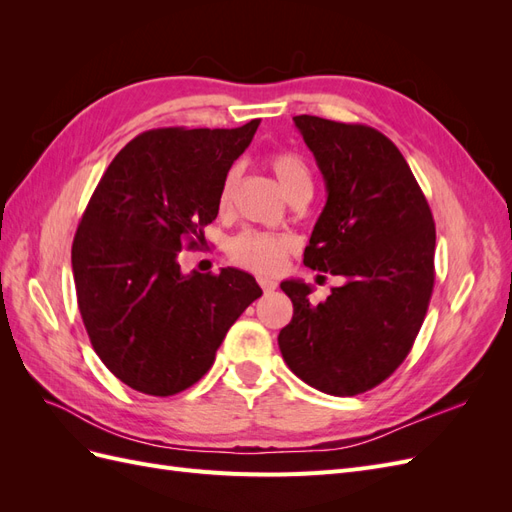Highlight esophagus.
Instances as JSON below:
<instances>
[{
	"label": "esophagus",
	"instance_id": "34e87169",
	"mask_svg": "<svg viewBox=\"0 0 512 512\" xmlns=\"http://www.w3.org/2000/svg\"><path fill=\"white\" fill-rule=\"evenodd\" d=\"M258 284H260V288L265 290V292H271V290H275V288H277V282H273V280H267V277H260Z\"/></svg>",
	"mask_w": 512,
	"mask_h": 512
}]
</instances>
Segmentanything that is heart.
Masks as SVG:
<instances>
[{
	"instance_id": "1",
	"label": "heart",
	"mask_w": 512,
	"mask_h": 512,
	"mask_svg": "<svg viewBox=\"0 0 512 512\" xmlns=\"http://www.w3.org/2000/svg\"><path fill=\"white\" fill-rule=\"evenodd\" d=\"M269 168L280 183L282 192L290 198L294 196H312V170L305 164V160L292 151H275L267 158ZM239 173L237 168H230L222 179V188L218 196L220 209H228L232 192H235ZM294 241L286 235H271V232L260 230H245L239 237L232 239L230 243V258L237 265L250 269L260 275H271L280 271L286 254L292 250Z\"/></svg>"
}]
</instances>
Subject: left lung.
Segmentation results:
<instances>
[{"mask_svg":"<svg viewBox=\"0 0 512 512\" xmlns=\"http://www.w3.org/2000/svg\"><path fill=\"white\" fill-rule=\"evenodd\" d=\"M314 153L327 203L305 247V267L342 275L327 301L282 282L294 314L277 344L294 376L346 397L389 378L421 331L433 290L436 226L408 162L361 123L294 117Z\"/></svg>","mask_w":512,"mask_h":512,"instance_id":"1","label":"left lung"}]
</instances>
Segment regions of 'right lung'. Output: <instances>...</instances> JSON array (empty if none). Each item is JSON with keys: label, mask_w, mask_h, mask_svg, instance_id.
<instances>
[{"label": "right lung", "mask_w": 512, "mask_h": 512, "mask_svg": "<svg viewBox=\"0 0 512 512\" xmlns=\"http://www.w3.org/2000/svg\"><path fill=\"white\" fill-rule=\"evenodd\" d=\"M258 123L138 134L108 164L76 228L72 273L87 335L134 391L168 397L190 389L262 294L245 271L185 275L179 265L185 245L205 243L222 179Z\"/></svg>", "instance_id": "1"}]
</instances>
